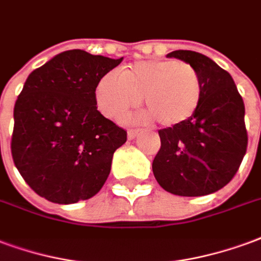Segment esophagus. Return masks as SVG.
I'll list each match as a JSON object with an SVG mask.
<instances>
[{
    "instance_id": "esophagus-1",
    "label": "esophagus",
    "mask_w": 261,
    "mask_h": 261,
    "mask_svg": "<svg viewBox=\"0 0 261 261\" xmlns=\"http://www.w3.org/2000/svg\"><path fill=\"white\" fill-rule=\"evenodd\" d=\"M139 135V129H129L128 130V139L129 140H132V139H135L136 136Z\"/></svg>"
}]
</instances>
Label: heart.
Here are the masks:
<instances>
[{"label": "heart", "mask_w": 261, "mask_h": 261, "mask_svg": "<svg viewBox=\"0 0 261 261\" xmlns=\"http://www.w3.org/2000/svg\"><path fill=\"white\" fill-rule=\"evenodd\" d=\"M203 94L199 72L175 60L139 61L121 75L108 72L98 81L96 101L107 118L119 121L143 97L146 111L161 126H179L193 118Z\"/></svg>", "instance_id": "obj_1"}]
</instances>
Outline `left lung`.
Listing matches in <instances>:
<instances>
[{
	"label": "left lung",
	"mask_w": 261,
	"mask_h": 261,
	"mask_svg": "<svg viewBox=\"0 0 261 261\" xmlns=\"http://www.w3.org/2000/svg\"><path fill=\"white\" fill-rule=\"evenodd\" d=\"M167 57L185 61L199 72L203 94L192 119L159 130L161 147L153 174L172 195H210L231 182L246 153L245 104L232 76L208 57L188 50Z\"/></svg>",
	"instance_id": "obj_1"
}]
</instances>
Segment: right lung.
I'll return each mask as SVG.
<instances>
[{
  "label": "right lung",
  "instance_id": "right-lung-1",
  "mask_svg": "<svg viewBox=\"0 0 261 261\" xmlns=\"http://www.w3.org/2000/svg\"><path fill=\"white\" fill-rule=\"evenodd\" d=\"M122 62L64 51L26 79L13 108V163L26 184L58 204L100 192L126 130L97 110L96 87Z\"/></svg>",
  "mask_w": 261,
  "mask_h": 261
}]
</instances>
